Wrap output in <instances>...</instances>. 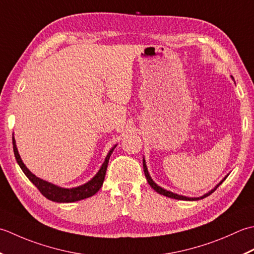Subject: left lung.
Here are the masks:
<instances>
[{"mask_svg":"<svg viewBox=\"0 0 254 254\" xmlns=\"http://www.w3.org/2000/svg\"><path fill=\"white\" fill-rule=\"evenodd\" d=\"M143 171H144V175H146V178H147V180H148V183H149V185L151 186V188L156 190L157 193H159V194H161V195H164V196H167V197H170V198H175V199H182V200H197V199H200V198H204V197H207V196H209L211 193L213 192H215L216 190V189L218 188V186L222 183V181H225V179L221 181V182L216 186V188L214 189V190H211L209 193H207V194H205L204 196H201V197H197V198H190V197H185V196H182V195H178V194H174V193H172V192H169V190H164V189H162V188H160V186H158L156 183L153 182L152 181V179H151V177H150L149 175V172H148V170H147V165H146V162H144V160H143Z\"/></svg>","mask_w":254,"mask_h":254,"instance_id":"8db88e82","label":"left lung"}]
</instances>
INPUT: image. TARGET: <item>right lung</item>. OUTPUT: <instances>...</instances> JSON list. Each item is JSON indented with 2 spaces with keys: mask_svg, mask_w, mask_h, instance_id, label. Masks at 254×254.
I'll return each instance as SVG.
<instances>
[{
  "mask_svg": "<svg viewBox=\"0 0 254 254\" xmlns=\"http://www.w3.org/2000/svg\"><path fill=\"white\" fill-rule=\"evenodd\" d=\"M115 147L111 149V151L108 152L105 161L102 165V168L100 169V171H98L95 177L90 181V182H87L84 185H81V186H79V188L61 189L54 184L46 182V181H44V180L38 179L36 175H34L27 168L25 167V164L23 163L22 159H20V157H19L16 144H15V139L13 137V150H14L15 159H16V161L19 164L20 169L23 170V172L25 173L26 177L29 179L30 182H32L36 186V188L38 189L39 192L43 194L46 198H48L53 201H57V203H72V201L84 199V198L91 197V196L96 194L98 190H100V189L102 188L103 182H104L108 160H110L111 154L113 153Z\"/></svg>",
  "mask_w": 254,
  "mask_h": 254,
  "instance_id": "right-lung-1",
  "label": "right lung"
}]
</instances>
